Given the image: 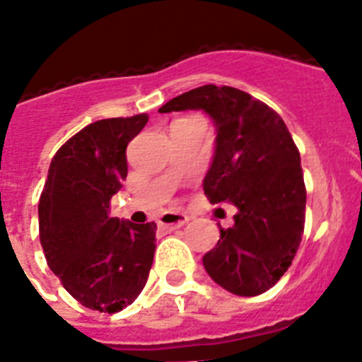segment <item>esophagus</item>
I'll use <instances>...</instances> for the list:
<instances>
[{
  "instance_id": "1",
  "label": "esophagus",
  "mask_w": 362,
  "mask_h": 362,
  "mask_svg": "<svg viewBox=\"0 0 362 362\" xmlns=\"http://www.w3.org/2000/svg\"><path fill=\"white\" fill-rule=\"evenodd\" d=\"M186 221H188V216H185V214H165L158 223L160 227L167 228V230H176V228L186 225Z\"/></svg>"
}]
</instances>
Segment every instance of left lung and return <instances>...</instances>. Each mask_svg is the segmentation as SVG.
I'll list each match as a JSON object with an SVG mask.
<instances>
[{"mask_svg": "<svg viewBox=\"0 0 362 362\" xmlns=\"http://www.w3.org/2000/svg\"><path fill=\"white\" fill-rule=\"evenodd\" d=\"M204 110L216 146L204 193L238 207L234 225L202 264L235 296L264 294L285 274L301 245L306 188L301 156L287 124L271 107L230 86L206 84L169 100L158 112Z\"/></svg>", "mask_w": 362, "mask_h": 362, "instance_id": "1", "label": "left lung"}]
</instances>
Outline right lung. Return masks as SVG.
Instances as JSON below:
<instances>
[{"instance_id":"1","label":"right lung","mask_w":362,"mask_h":362,"mask_svg":"<svg viewBox=\"0 0 362 362\" xmlns=\"http://www.w3.org/2000/svg\"><path fill=\"white\" fill-rule=\"evenodd\" d=\"M148 114L100 119L58 149L38 202L45 259L68 294L116 313L137 299L155 257L156 223L112 218L110 199L127 180V146Z\"/></svg>"}]
</instances>
